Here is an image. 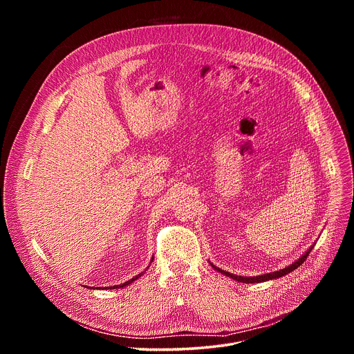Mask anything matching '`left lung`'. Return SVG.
Here are the masks:
<instances>
[{
  "instance_id": "1",
  "label": "left lung",
  "mask_w": 354,
  "mask_h": 354,
  "mask_svg": "<svg viewBox=\"0 0 354 354\" xmlns=\"http://www.w3.org/2000/svg\"><path fill=\"white\" fill-rule=\"evenodd\" d=\"M313 248H314V245L306 252L304 255H302L301 258H298L294 263H291L290 266H287V268H284V269H280V270H276V272H272V273H266V274H261V276H249V277H246V276H238V274H234V273H230V272H225V270H223V269H220V268H217V266H214L212 262H210V265H212V268L214 269V270H217L218 273H221V274H224V276H227V277H231L232 280H235V281H238V283H262V281H268V280H273V279H279V277H283V276H286V274H288V273H291L292 270H295L299 265H302L304 263V261L307 259V257L310 255V252L313 250Z\"/></svg>"
}]
</instances>
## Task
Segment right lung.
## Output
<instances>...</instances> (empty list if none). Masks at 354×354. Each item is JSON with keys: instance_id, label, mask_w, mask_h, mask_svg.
<instances>
[{"instance_id": "right-lung-1", "label": "right lung", "mask_w": 354, "mask_h": 354, "mask_svg": "<svg viewBox=\"0 0 354 354\" xmlns=\"http://www.w3.org/2000/svg\"><path fill=\"white\" fill-rule=\"evenodd\" d=\"M153 261H154V257H153V259H151V262H149V265H151V263H153ZM148 268H149V266H148ZM145 272H147V270H144V272H141V273H140V274H137V276H134V277H133V279H130V280H127V281H124V283H123V284H118V286H111V287H106V290H115V288H123V287H126V286H129V284H131V283H133V281H136V280H137V279H138V277H141V276H142V274H144V273H145ZM88 288H89V287H88ZM92 288H93V287H92Z\"/></svg>"}]
</instances>
